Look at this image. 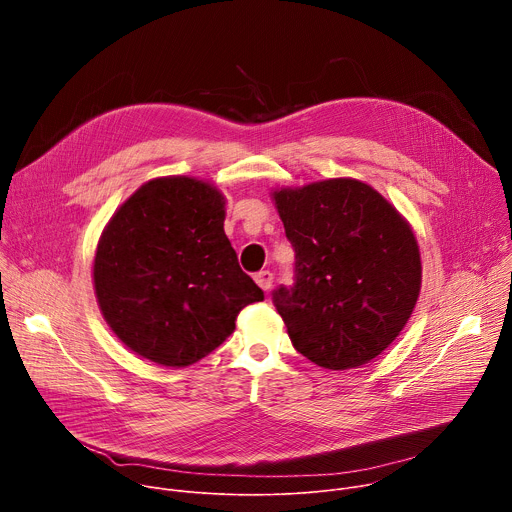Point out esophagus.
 Segmentation results:
<instances>
[{"mask_svg":"<svg viewBox=\"0 0 512 512\" xmlns=\"http://www.w3.org/2000/svg\"><path fill=\"white\" fill-rule=\"evenodd\" d=\"M255 283L261 287V289H271V285H273V273L271 271H259V273H255Z\"/></svg>","mask_w":512,"mask_h":512,"instance_id":"1","label":"esophagus"}]
</instances>
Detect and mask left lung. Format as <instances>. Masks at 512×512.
Returning a JSON list of instances; mask_svg holds the SVG:
<instances>
[{"label":"left lung","mask_w":512,"mask_h":512,"mask_svg":"<svg viewBox=\"0 0 512 512\" xmlns=\"http://www.w3.org/2000/svg\"><path fill=\"white\" fill-rule=\"evenodd\" d=\"M296 251V283L273 291L294 348L330 371L358 369L405 328L421 255L405 216L373 186L330 178L273 190Z\"/></svg>","instance_id":"1"}]
</instances>
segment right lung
<instances>
[{
	"label": "right lung",
	"mask_w": 512,
	"mask_h": 512,
	"mask_svg": "<svg viewBox=\"0 0 512 512\" xmlns=\"http://www.w3.org/2000/svg\"><path fill=\"white\" fill-rule=\"evenodd\" d=\"M225 204L210 182L164 176L111 216L95 251V296L137 356L190 367L233 334L245 306L263 300L225 235Z\"/></svg>",
	"instance_id": "1"
}]
</instances>
